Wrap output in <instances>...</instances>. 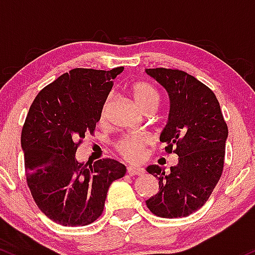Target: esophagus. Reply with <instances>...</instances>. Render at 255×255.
I'll list each match as a JSON object with an SVG mask.
<instances>
[{
    "label": "esophagus",
    "instance_id": "1",
    "mask_svg": "<svg viewBox=\"0 0 255 255\" xmlns=\"http://www.w3.org/2000/svg\"><path fill=\"white\" fill-rule=\"evenodd\" d=\"M144 172V170L141 167H136V166H128V173L130 174V176H139V174H142Z\"/></svg>",
    "mask_w": 255,
    "mask_h": 255
}]
</instances>
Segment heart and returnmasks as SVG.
Here are the masks:
<instances>
[{
	"mask_svg": "<svg viewBox=\"0 0 255 255\" xmlns=\"http://www.w3.org/2000/svg\"><path fill=\"white\" fill-rule=\"evenodd\" d=\"M131 96L138 110L143 114L148 112H155L159 107L160 96L158 91L154 89L151 85L144 82H137L131 87ZM110 100H106L100 113V119L105 118L106 111L108 108ZM145 143L139 137H130V138L122 139L117 144V150L120 155L128 161H138L143 156V149Z\"/></svg>",
	"mask_w": 255,
	"mask_h": 255,
	"instance_id": "1",
	"label": "heart"
}]
</instances>
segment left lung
Instances as JSON below:
<instances>
[{"instance_id": "obj_1", "label": "left lung", "mask_w": 255, "mask_h": 255, "mask_svg": "<svg viewBox=\"0 0 255 255\" xmlns=\"http://www.w3.org/2000/svg\"><path fill=\"white\" fill-rule=\"evenodd\" d=\"M145 73L166 90L168 122L160 135L166 153H176L178 164L165 168L149 165L159 179V193L145 201L161 218L188 217L201 208L223 173L228 125L212 90L184 71L147 68Z\"/></svg>"}]
</instances>
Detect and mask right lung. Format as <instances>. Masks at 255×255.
<instances>
[{
	"label": "right lung",
	"instance_id": "obj_1",
	"mask_svg": "<svg viewBox=\"0 0 255 255\" xmlns=\"http://www.w3.org/2000/svg\"><path fill=\"white\" fill-rule=\"evenodd\" d=\"M123 70L74 68L64 73L39 91L25 119L21 148L27 185L39 210L60 225L95 222L104 212L110 185L127 172L114 159L87 164L76 159Z\"/></svg>",
	"mask_w": 255,
	"mask_h": 255
}]
</instances>
